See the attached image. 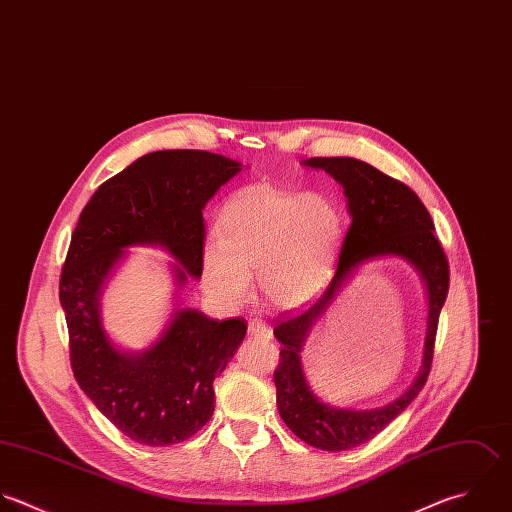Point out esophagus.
<instances>
[{
  "mask_svg": "<svg viewBox=\"0 0 512 512\" xmlns=\"http://www.w3.org/2000/svg\"><path fill=\"white\" fill-rule=\"evenodd\" d=\"M248 334L252 338H256V340L268 341L272 338V330H270V326L262 318H252L248 322Z\"/></svg>",
  "mask_w": 512,
  "mask_h": 512,
  "instance_id": "34e87169",
  "label": "esophagus"
}]
</instances>
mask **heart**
Segmentation results:
<instances>
[{
	"label": "heart",
	"instance_id": "1",
	"mask_svg": "<svg viewBox=\"0 0 512 512\" xmlns=\"http://www.w3.org/2000/svg\"><path fill=\"white\" fill-rule=\"evenodd\" d=\"M218 244L200 256L204 290L224 306L252 294V274L264 298L280 310L314 300L328 284L345 238L340 204L326 192H294L270 184L232 196L216 220Z\"/></svg>",
	"mask_w": 512,
	"mask_h": 512
}]
</instances>
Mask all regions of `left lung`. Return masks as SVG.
<instances>
[{"label": "left lung", "mask_w": 512, "mask_h": 512, "mask_svg": "<svg viewBox=\"0 0 512 512\" xmlns=\"http://www.w3.org/2000/svg\"><path fill=\"white\" fill-rule=\"evenodd\" d=\"M302 165L326 171L340 182L351 224L341 244L338 270L328 288L306 310L276 322L274 336L282 343L280 365L274 373L276 403L292 433L316 449L336 453L373 439L423 389L431 369L439 314L449 292V264L435 238V224L425 204L409 186L363 161L347 157L308 159ZM383 257L407 261L426 284L428 328L424 359L412 385L389 404L369 410L336 408L311 391L301 365V349L315 322L354 272Z\"/></svg>", "instance_id": "left-lung-1"}]
</instances>
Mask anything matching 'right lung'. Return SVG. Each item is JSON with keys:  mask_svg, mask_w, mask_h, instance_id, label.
<instances>
[{"mask_svg": "<svg viewBox=\"0 0 512 512\" xmlns=\"http://www.w3.org/2000/svg\"><path fill=\"white\" fill-rule=\"evenodd\" d=\"M242 163L208 151H157L103 182L83 208L59 282L71 367L95 407L139 445L167 447L200 431L214 413V377L246 336L242 318L216 322L182 306L186 280L200 278L202 210ZM133 245L172 254L175 310L145 350L106 334L100 296Z\"/></svg>", "mask_w": 512, "mask_h": 512, "instance_id": "add662e5", "label": "right lung"}]
</instances>
